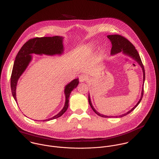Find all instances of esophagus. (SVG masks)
Returning a JSON list of instances; mask_svg holds the SVG:
<instances>
[{"label":"esophagus","instance_id":"obj_1","mask_svg":"<svg viewBox=\"0 0 159 159\" xmlns=\"http://www.w3.org/2000/svg\"><path fill=\"white\" fill-rule=\"evenodd\" d=\"M79 80L80 82H84L88 80V76L84 74H81L79 76Z\"/></svg>","mask_w":159,"mask_h":159}]
</instances>
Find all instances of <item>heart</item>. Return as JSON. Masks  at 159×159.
Segmentation results:
<instances>
[{
	"mask_svg": "<svg viewBox=\"0 0 159 159\" xmlns=\"http://www.w3.org/2000/svg\"><path fill=\"white\" fill-rule=\"evenodd\" d=\"M93 48V46L92 45H88L87 46V48L88 49H92Z\"/></svg>",
	"mask_w": 159,
	"mask_h": 159,
	"instance_id": "obj_1",
	"label": "heart"
}]
</instances>
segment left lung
<instances>
[{
  "instance_id": "obj_1",
  "label": "left lung",
  "mask_w": 159,
  "mask_h": 159,
  "mask_svg": "<svg viewBox=\"0 0 159 159\" xmlns=\"http://www.w3.org/2000/svg\"><path fill=\"white\" fill-rule=\"evenodd\" d=\"M107 37L110 40V41L111 42V44H112V48H111V55H114V54H117L120 52H122L125 55H127V56L131 57L132 58L134 59L136 62L139 64V65L141 66V67L143 70V87H142L141 95V98H140L139 100L136 103V105L132 110H130V111H129L126 113L121 114L120 116H111V117H122L125 116L127 115L128 114L131 113L132 111H134V109L138 105V104L140 103L141 100H142V98H143V93H144V80H145V71H144V68L143 64L141 62L140 56H139L137 50L135 49V46L131 43V42H130L127 39H125V37H124L123 36H121L120 35H109L107 36ZM88 100H89V105H90L92 110L97 115H98L99 116L103 117H110V116H105L103 114H101L95 110V108H93V107L92 105L91 98H90L89 95L88 96Z\"/></svg>"
}]
</instances>
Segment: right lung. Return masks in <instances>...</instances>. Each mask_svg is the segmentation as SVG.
Here are the masks:
<instances>
[{
    "instance_id": "1",
    "label": "right lung",
    "mask_w": 159,
    "mask_h": 159,
    "mask_svg": "<svg viewBox=\"0 0 159 159\" xmlns=\"http://www.w3.org/2000/svg\"><path fill=\"white\" fill-rule=\"evenodd\" d=\"M63 37L60 36L47 37H36L30 39L24 44L19 51L14 62L11 76V90L13 97L17 103L16 97V89L18 79L21 76L23 72L27 67L29 64L32 60L31 54L55 55L61 54L64 51ZM79 84L78 78L75 79L65 87L64 93L66 95V103L63 109L54 117L43 120L48 121L61 117L64 113L68 107L69 97L71 92L76 88Z\"/></svg>"
}]
</instances>
